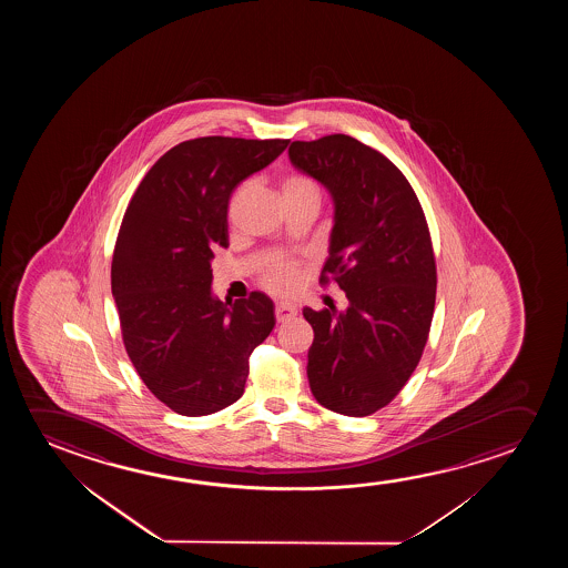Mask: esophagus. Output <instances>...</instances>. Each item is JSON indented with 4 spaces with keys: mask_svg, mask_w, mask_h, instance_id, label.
Returning a JSON list of instances; mask_svg holds the SVG:
<instances>
[{
    "mask_svg": "<svg viewBox=\"0 0 568 568\" xmlns=\"http://www.w3.org/2000/svg\"><path fill=\"white\" fill-rule=\"evenodd\" d=\"M296 316V306L291 303H277L275 304V318L277 322H287V320Z\"/></svg>",
    "mask_w": 568,
    "mask_h": 568,
    "instance_id": "34e87169",
    "label": "esophagus"
}]
</instances>
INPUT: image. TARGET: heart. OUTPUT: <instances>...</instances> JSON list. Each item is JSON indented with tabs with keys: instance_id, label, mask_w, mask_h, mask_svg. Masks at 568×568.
I'll list each match as a JSON object with an SVG mask.
<instances>
[{
	"instance_id": "1",
	"label": "heart",
	"mask_w": 568,
	"mask_h": 568,
	"mask_svg": "<svg viewBox=\"0 0 568 568\" xmlns=\"http://www.w3.org/2000/svg\"><path fill=\"white\" fill-rule=\"evenodd\" d=\"M301 192H318V187L311 179L298 176V174L283 180V194H301ZM298 277H301V264L293 257L285 256L272 257L260 273L262 285L280 295L293 291L298 283Z\"/></svg>"
}]
</instances>
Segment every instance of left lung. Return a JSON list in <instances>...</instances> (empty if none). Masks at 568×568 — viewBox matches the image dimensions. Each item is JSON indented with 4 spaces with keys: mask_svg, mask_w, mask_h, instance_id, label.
Listing matches in <instances>:
<instances>
[{
    "mask_svg": "<svg viewBox=\"0 0 568 568\" xmlns=\"http://www.w3.org/2000/svg\"><path fill=\"white\" fill-rule=\"evenodd\" d=\"M288 159L334 197L320 283L334 281L349 301L345 312L303 311L314 329L312 394L329 412L366 417L402 392L427 345L436 298L427 219L404 172L351 135L293 141Z\"/></svg>",
    "mask_w": 568,
    "mask_h": 568,
    "instance_id": "obj_1",
    "label": "left lung"
}]
</instances>
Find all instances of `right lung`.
Returning a JSON list of instances; mask_svg holds the SVG:
<instances>
[{"instance_id":"obj_1","label":"right lung","mask_w":568,"mask_h":568,"mask_svg":"<svg viewBox=\"0 0 568 568\" xmlns=\"http://www.w3.org/2000/svg\"><path fill=\"white\" fill-rule=\"evenodd\" d=\"M288 140L210 135L166 151L128 203L112 256L128 357L172 412L202 417L244 394L252 351L272 334L270 296L221 303L211 260L229 246L234 187L285 151Z\"/></svg>"}]
</instances>
